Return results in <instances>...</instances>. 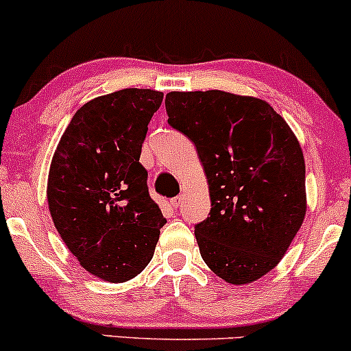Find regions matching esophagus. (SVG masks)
<instances>
[{"label": "esophagus", "mask_w": 351, "mask_h": 351, "mask_svg": "<svg viewBox=\"0 0 351 351\" xmlns=\"http://www.w3.org/2000/svg\"><path fill=\"white\" fill-rule=\"evenodd\" d=\"M182 199H184L182 195H177V197H174V199H171V207H174V208L179 207L180 204H182Z\"/></svg>", "instance_id": "esophagus-1"}]
</instances>
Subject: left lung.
Instances as JSON below:
<instances>
[{
  "label": "left lung",
  "mask_w": 351,
  "mask_h": 351,
  "mask_svg": "<svg viewBox=\"0 0 351 351\" xmlns=\"http://www.w3.org/2000/svg\"><path fill=\"white\" fill-rule=\"evenodd\" d=\"M171 128L195 144L210 214L195 223L208 269L234 285L280 262L306 212L305 160L297 137L269 102L226 90L169 93Z\"/></svg>",
  "instance_id": "left-lung-1"
}]
</instances>
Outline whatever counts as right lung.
<instances>
[{
	"mask_svg": "<svg viewBox=\"0 0 351 351\" xmlns=\"http://www.w3.org/2000/svg\"><path fill=\"white\" fill-rule=\"evenodd\" d=\"M162 97L131 88L86 102L53 156L48 204L54 227L82 269L106 282L141 274L165 223L139 162Z\"/></svg>",
	"mask_w": 351,
	"mask_h": 351,
	"instance_id": "obj_1",
	"label": "right lung"
}]
</instances>
